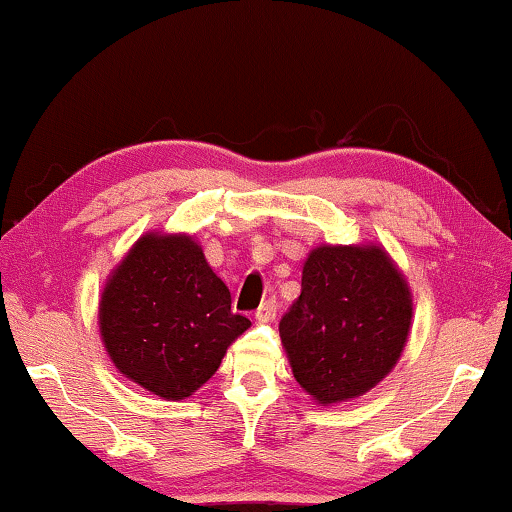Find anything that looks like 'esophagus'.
Returning <instances> with one entry per match:
<instances>
[{
  "label": "esophagus",
  "instance_id": "obj_1",
  "mask_svg": "<svg viewBox=\"0 0 512 512\" xmlns=\"http://www.w3.org/2000/svg\"><path fill=\"white\" fill-rule=\"evenodd\" d=\"M277 309H279V304H277V300H267V302H263L261 306H258V311H256V320L258 322H272L274 320V316H277Z\"/></svg>",
  "mask_w": 512,
  "mask_h": 512
}]
</instances>
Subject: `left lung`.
I'll return each instance as SVG.
<instances>
[{
  "label": "left lung",
  "instance_id": "obj_1",
  "mask_svg": "<svg viewBox=\"0 0 512 512\" xmlns=\"http://www.w3.org/2000/svg\"><path fill=\"white\" fill-rule=\"evenodd\" d=\"M412 327V295L377 245H320L279 322L300 387L320 405L364 396L391 373Z\"/></svg>",
  "mask_w": 512,
  "mask_h": 512
}]
</instances>
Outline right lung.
Here are the masks:
<instances>
[{"label": "right lung", "mask_w": 512, "mask_h": 512, "mask_svg": "<svg viewBox=\"0 0 512 512\" xmlns=\"http://www.w3.org/2000/svg\"><path fill=\"white\" fill-rule=\"evenodd\" d=\"M100 336L114 366L164 400L206 384L249 329L203 249L183 233H146L109 274Z\"/></svg>", "instance_id": "add662e5"}]
</instances>
